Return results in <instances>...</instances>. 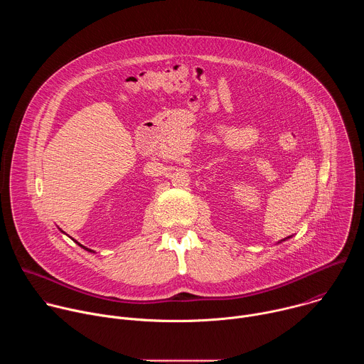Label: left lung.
Segmentation results:
<instances>
[{
    "mask_svg": "<svg viewBox=\"0 0 364 364\" xmlns=\"http://www.w3.org/2000/svg\"><path fill=\"white\" fill-rule=\"evenodd\" d=\"M287 239H288V237H285V239H282V240H279V242H278V243H281V242H284V240H287Z\"/></svg>",
    "mask_w": 364,
    "mask_h": 364,
    "instance_id": "obj_1",
    "label": "left lung"
}]
</instances>
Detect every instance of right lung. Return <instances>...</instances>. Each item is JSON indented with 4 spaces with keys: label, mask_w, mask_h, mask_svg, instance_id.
I'll use <instances>...</instances> for the list:
<instances>
[{
    "label": "right lung",
    "mask_w": 364,
    "mask_h": 364,
    "mask_svg": "<svg viewBox=\"0 0 364 364\" xmlns=\"http://www.w3.org/2000/svg\"><path fill=\"white\" fill-rule=\"evenodd\" d=\"M59 230H60V232H62V233H65V232H63V230H62V229H59ZM75 242H76V240H75ZM76 243H77V245H79V246H80V247H83V249H85V250H87V252H93V253H95V250H92V249H89V247H86V246H83V245H80V243H79V242H76Z\"/></svg>",
    "instance_id": "1"
}]
</instances>
